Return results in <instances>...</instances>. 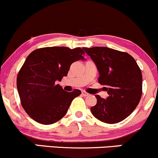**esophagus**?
Here are the masks:
<instances>
[{"instance_id":"1","label":"esophagus","mask_w":158,"mask_h":158,"mask_svg":"<svg viewBox=\"0 0 158 158\" xmlns=\"http://www.w3.org/2000/svg\"><path fill=\"white\" fill-rule=\"evenodd\" d=\"M82 95H83V96L87 97V96H89V94L87 93H86V92H85V91H82Z\"/></svg>"}]
</instances>
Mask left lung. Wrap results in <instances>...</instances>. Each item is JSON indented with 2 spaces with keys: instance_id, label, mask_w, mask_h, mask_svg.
Masks as SVG:
<instances>
[{
  "instance_id": "8db88e82",
  "label": "left lung",
  "mask_w": 158,
  "mask_h": 158,
  "mask_svg": "<svg viewBox=\"0 0 158 158\" xmlns=\"http://www.w3.org/2000/svg\"><path fill=\"white\" fill-rule=\"evenodd\" d=\"M98 71V83L105 85L108 97L95 95L97 104L90 110L103 122L115 124L135 110L142 95L143 77L135 60L127 53L107 47L83 48Z\"/></svg>"
}]
</instances>
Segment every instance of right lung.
I'll list each match as a JSON object with an SVG mask.
<instances>
[{
  "mask_svg": "<svg viewBox=\"0 0 158 158\" xmlns=\"http://www.w3.org/2000/svg\"><path fill=\"white\" fill-rule=\"evenodd\" d=\"M81 48L47 47L28 55L17 77V89L22 105L33 120L51 125L61 119L79 89L68 93L57 81L67 76L71 65L85 60Z\"/></svg>",
  "mask_w": 158,
  "mask_h": 158,
  "instance_id": "right-lung-1",
  "label": "right lung"
}]
</instances>
